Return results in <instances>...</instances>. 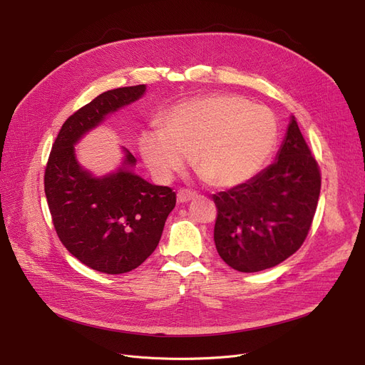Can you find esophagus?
<instances>
[{"mask_svg":"<svg viewBox=\"0 0 365 365\" xmlns=\"http://www.w3.org/2000/svg\"><path fill=\"white\" fill-rule=\"evenodd\" d=\"M192 198H195V192H192V190H189V189H180L178 192V201L179 202H187Z\"/></svg>","mask_w":365,"mask_h":365,"instance_id":"1","label":"esophagus"}]
</instances>
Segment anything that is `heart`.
<instances>
[{
  "instance_id": "obj_1",
  "label": "heart",
  "mask_w": 365,
  "mask_h": 365,
  "mask_svg": "<svg viewBox=\"0 0 365 365\" xmlns=\"http://www.w3.org/2000/svg\"><path fill=\"white\" fill-rule=\"evenodd\" d=\"M160 127L140 133L145 161L161 180L180 171L187 157L212 186L226 187L253 178L277 145L275 115L237 94H215L168 109Z\"/></svg>"
}]
</instances>
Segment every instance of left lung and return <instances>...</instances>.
<instances>
[{
  "label": "left lung",
  "mask_w": 365,
  "mask_h": 365,
  "mask_svg": "<svg viewBox=\"0 0 365 365\" xmlns=\"http://www.w3.org/2000/svg\"><path fill=\"white\" fill-rule=\"evenodd\" d=\"M319 189V165L293 117L274 164L213 195L219 256L240 272H259L284 262L308 237Z\"/></svg>",
  "instance_id": "8db88e82"
}]
</instances>
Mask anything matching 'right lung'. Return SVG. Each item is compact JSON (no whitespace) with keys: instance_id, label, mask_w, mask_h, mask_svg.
Here are the masks:
<instances>
[{"instance_id":"obj_1","label":"right lung","mask_w":365,"mask_h":365,"mask_svg":"<svg viewBox=\"0 0 365 365\" xmlns=\"http://www.w3.org/2000/svg\"><path fill=\"white\" fill-rule=\"evenodd\" d=\"M145 88L140 84L105 91L72 113L46 165L44 190L57 237L72 256L103 274L130 272L153 253L176 192L133 175L128 167L136 158L128 150L124 168L96 179L76 163L73 145L105 115L138 101Z\"/></svg>"}]
</instances>
